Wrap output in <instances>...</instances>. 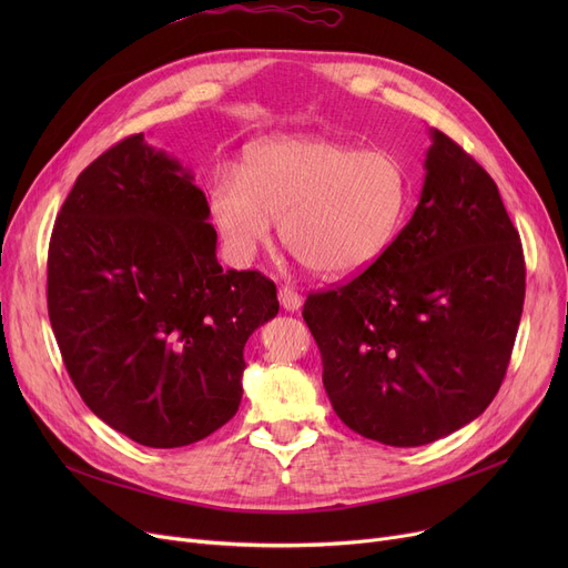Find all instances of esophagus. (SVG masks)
<instances>
[{
    "label": "esophagus",
    "instance_id": "esophagus-1",
    "mask_svg": "<svg viewBox=\"0 0 568 568\" xmlns=\"http://www.w3.org/2000/svg\"><path fill=\"white\" fill-rule=\"evenodd\" d=\"M278 302H281V306H283L285 311H290V313L300 311V308H302V304H304L302 294H300V292H294V290H292V287H287V285H283V287L278 290Z\"/></svg>",
    "mask_w": 568,
    "mask_h": 568
}]
</instances>
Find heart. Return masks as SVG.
I'll use <instances>...</instances> for the list:
<instances>
[{
  "label": "heart",
  "instance_id": "obj_1",
  "mask_svg": "<svg viewBox=\"0 0 568 568\" xmlns=\"http://www.w3.org/2000/svg\"><path fill=\"white\" fill-rule=\"evenodd\" d=\"M409 174L386 149L324 138H272L248 149L242 172L219 168L209 214L227 255L246 264L272 236L313 274H362L392 246L407 214Z\"/></svg>",
  "mask_w": 568,
  "mask_h": 568
}]
</instances>
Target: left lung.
<instances>
[{"label":"left lung","instance_id":"obj_1","mask_svg":"<svg viewBox=\"0 0 568 568\" xmlns=\"http://www.w3.org/2000/svg\"><path fill=\"white\" fill-rule=\"evenodd\" d=\"M422 200L359 276L311 292L304 320L341 422L422 446L474 422L499 392L525 304V255L493 176L430 131Z\"/></svg>","mask_w":568,"mask_h":568}]
</instances>
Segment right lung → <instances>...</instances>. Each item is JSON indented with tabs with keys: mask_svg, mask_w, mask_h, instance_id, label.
I'll list each match as a JSON object with an SVG mask.
<instances>
[{
	"mask_svg": "<svg viewBox=\"0 0 568 568\" xmlns=\"http://www.w3.org/2000/svg\"><path fill=\"white\" fill-rule=\"evenodd\" d=\"M193 174L129 135L89 163L48 248V315L84 405L152 449L204 439L242 403L244 345L276 285L216 260Z\"/></svg>",
	"mask_w": 568,
	"mask_h": 568,
	"instance_id": "obj_1",
	"label": "right lung"
}]
</instances>
